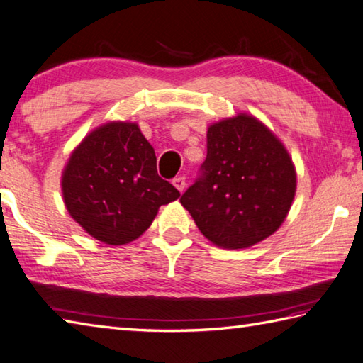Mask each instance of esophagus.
<instances>
[{
  "label": "esophagus",
  "mask_w": 363,
  "mask_h": 363,
  "mask_svg": "<svg viewBox=\"0 0 363 363\" xmlns=\"http://www.w3.org/2000/svg\"><path fill=\"white\" fill-rule=\"evenodd\" d=\"M172 184L180 191V193H183L184 186H186V180H184V177H175V179L172 180Z\"/></svg>",
  "instance_id": "obj_1"
}]
</instances>
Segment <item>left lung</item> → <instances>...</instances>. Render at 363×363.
<instances>
[{"mask_svg":"<svg viewBox=\"0 0 363 363\" xmlns=\"http://www.w3.org/2000/svg\"><path fill=\"white\" fill-rule=\"evenodd\" d=\"M296 180L283 143L242 113L208 128L207 158L180 202L211 243L248 248L281 225Z\"/></svg>","mask_w":363,"mask_h":363,"instance_id":"8db88e82","label":"left lung"}]
</instances>
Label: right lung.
Wrapping results in <instances>:
<instances>
[{
	"label": "right lung",
	"instance_id": "1",
	"mask_svg": "<svg viewBox=\"0 0 363 363\" xmlns=\"http://www.w3.org/2000/svg\"><path fill=\"white\" fill-rule=\"evenodd\" d=\"M179 189L156 170L153 147L134 123H108L75 148L63 174L71 216L96 240L125 245L143 234Z\"/></svg>",
	"mask_w": 363,
	"mask_h": 363
}]
</instances>
